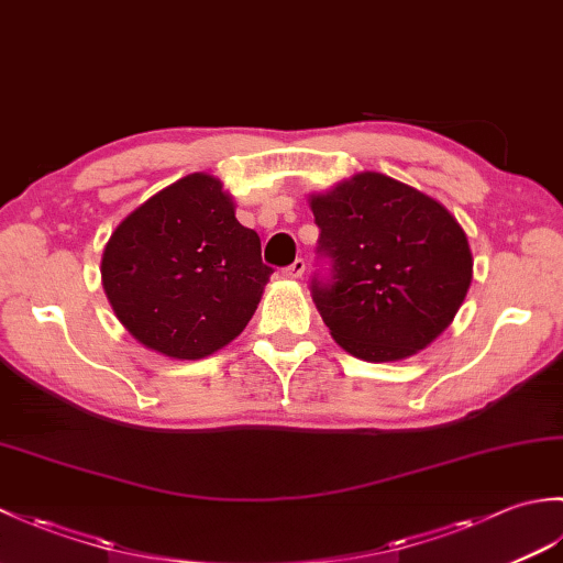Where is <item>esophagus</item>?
Instances as JSON below:
<instances>
[{
  "label": "esophagus",
  "mask_w": 563,
  "mask_h": 563,
  "mask_svg": "<svg viewBox=\"0 0 563 563\" xmlns=\"http://www.w3.org/2000/svg\"><path fill=\"white\" fill-rule=\"evenodd\" d=\"M302 273H305V261H302V258L292 261L290 266L283 271V275H285V278H288V280H300V278H302Z\"/></svg>",
  "instance_id": "obj_1"
}]
</instances>
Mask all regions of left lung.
<instances>
[{"label":"left lung","mask_w":563,"mask_h":563,"mask_svg":"<svg viewBox=\"0 0 563 563\" xmlns=\"http://www.w3.org/2000/svg\"><path fill=\"white\" fill-rule=\"evenodd\" d=\"M319 251L333 280L314 283V305L345 353L397 363L445 331L472 285L462 224L440 200L379 172H361L309 194Z\"/></svg>","instance_id":"obj_1"}]
</instances>
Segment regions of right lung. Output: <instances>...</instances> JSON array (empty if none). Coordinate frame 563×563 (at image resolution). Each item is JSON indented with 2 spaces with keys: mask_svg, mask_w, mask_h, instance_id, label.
I'll list each match as a JSON object with an SVG mask.
<instances>
[{
  "mask_svg": "<svg viewBox=\"0 0 563 563\" xmlns=\"http://www.w3.org/2000/svg\"><path fill=\"white\" fill-rule=\"evenodd\" d=\"M234 212L220 178L196 172L113 230L101 285L118 321L145 349L200 361L246 329L273 271L261 261L258 234Z\"/></svg>",
  "mask_w": 563,
  "mask_h": 563,
  "instance_id": "add662e5",
  "label": "right lung"
}]
</instances>
